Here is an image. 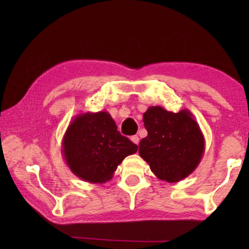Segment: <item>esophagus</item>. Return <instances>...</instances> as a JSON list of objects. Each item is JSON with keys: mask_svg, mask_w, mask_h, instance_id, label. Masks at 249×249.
I'll use <instances>...</instances> for the list:
<instances>
[{"mask_svg": "<svg viewBox=\"0 0 249 249\" xmlns=\"http://www.w3.org/2000/svg\"><path fill=\"white\" fill-rule=\"evenodd\" d=\"M130 141H132L134 144H136V145H138V142H140V137L138 136H136V135H135V136H132L130 137Z\"/></svg>", "mask_w": 249, "mask_h": 249, "instance_id": "obj_1", "label": "esophagus"}]
</instances>
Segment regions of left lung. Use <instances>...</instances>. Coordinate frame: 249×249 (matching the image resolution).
Returning <instances> with one entry per match:
<instances>
[{
	"label": "left lung",
	"instance_id": "left-lung-1",
	"mask_svg": "<svg viewBox=\"0 0 249 249\" xmlns=\"http://www.w3.org/2000/svg\"><path fill=\"white\" fill-rule=\"evenodd\" d=\"M142 122L148 135L141 141L138 153L154 175L167 182H178L190 176L205 150L204 136L192 113L150 107Z\"/></svg>",
	"mask_w": 249,
	"mask_h": 249
}]
</instances>
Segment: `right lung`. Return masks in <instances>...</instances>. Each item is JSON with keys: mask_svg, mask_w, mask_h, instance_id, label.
Here are the masks:
<instances>
[{"mask_svg": "<svg viewBox=\"0 0 249 249\" xmlns=\"http://www.w3.org/2000/svg\"><path fill=\"white\" fill-rule=\"evenodd\" d=\"M62 156L73 175L90 183L112 179L117 166L137 145L122 136L107 111L78 114L69 124L61 142Z\"/></svg>", "mask_w": 249, "mask_h": 249, "instance_id": "add662e5", "label": "right lung"}]
</instances>
